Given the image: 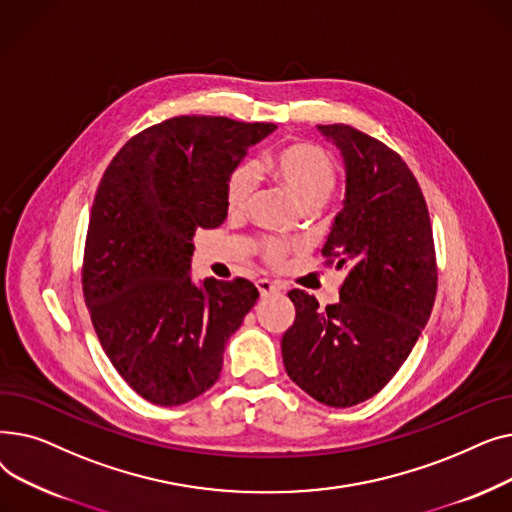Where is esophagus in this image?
<instances>
[{
    "mask_svg": "<svg viewBox=\"0 0 512 512\" xmlns=\"http://www.w3.org/2000/svg\"><path fill=\"white\" fill-rule=\"evenodd\" d=\"M257 290L261 297H270V294H276L282 290V286L278 282H272V280H257Z\"/></svg>",
    "mask_w": 512,
    "mask_h": 512,
    "instance_id": "1",
    "label": "esophagus"
}]
</instances>
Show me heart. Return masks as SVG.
I'll return each instance as SVG.
<instances>
[{"label":"heart","mask_w":512,"mask_h":512,"mask_svg":"<svg viewBox=\"0 0 512 512\" xmlns=\"http://www.w3.org/2000/svg\"><path fill=\"white\" fill-rule=\"evenodd\" d=\"M270 174L280 184L282 191L301 209H319L324 205L336 186L334 159L317 145L294 143L278 151L270 164ZM257 186V174L251 164L236 166L226 180V207L232 213L245 209ZM286 247L280 240H265L261 253L267 261L278 263L286 255Z\"/></svg>","instance_id":"b5f03b06"}]
</instances>
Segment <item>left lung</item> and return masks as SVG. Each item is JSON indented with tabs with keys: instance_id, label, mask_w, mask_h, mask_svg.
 <instances>
[{
	"instance_id": "left-lung-1",
	"label": "left lung",
	"mask_w": 512,
	"mask_h": 512,
	"mask_svg": "<svg viewBox=\"0 0 512 512\" xmlns=\"http://www.w3.org/2000/svg\"><path fill=\"white\" fill-rule=\"evenodd\" d=\"M344 166V201L324 255L348 267L340 301L297 309L282 336L288 378L321 405L346 409L378 394L405 363L436 299V257L421 188L384 143L346 124L317 126Z\"/></svg>"
}]
</instances>
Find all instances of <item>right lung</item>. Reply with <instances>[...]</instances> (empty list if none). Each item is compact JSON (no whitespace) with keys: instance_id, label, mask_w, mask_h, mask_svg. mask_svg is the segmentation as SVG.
<instances>
[{"instance_id":"1","label":"right lung","mask_w":512,"mask_h":512,"mask_svg":"<svg viewBox=\"0 0 512 512\" xmlns=\"http://www.w3.org/2000/svg\"><path fill=\"white\" fill-rule=\"evenodd\" d=\"M276 128L178 116L130 139L99 182L85 303L105 355L153 405H184L218 382L224 344L257 303L245 278L195 282L193 240L226 220L230 172Z\"/></svg>"}]
</instances>
